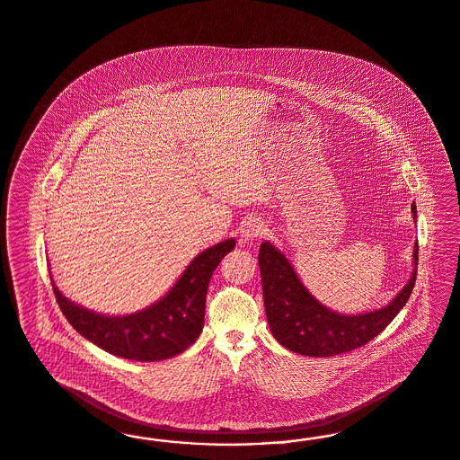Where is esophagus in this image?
Instances as JSON below:
<instances>
[{
    "label": "esophagus",
    "instance_id": "obj_1",
    "mask_svg": "<svg viewBox=\"0 0 460 460\" xmlns=\"http://www.w3.org/2000/svg\"><path fill=\"white\" fill-rule=\"evenodd\" d=\"M263 231H265L263 222L260 221V219L250 217V219H246V221L241 224L239 236L246 243V241H253V239L258 238V236H261Z\"/></svg>",
    "mask_w": 460,
    "mask_h": 460
}]
</instances>
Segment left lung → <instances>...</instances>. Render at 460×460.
I'll use <instances>...</instances> for the list:
<instances>
[{"mask_svg": "<svg viewBox=\"0 0 460 460\" xmlns=\"http://www.w3.org/2000/svg\"><path fill=\"white\" fill-rule=\"evenodd\" d=\"M416 222V206L411 204ZM260 273L265 313L273 338L294 353L305 357H333L364 347L385 330L411 296L418 270V241L412 246V271L408 284L379 309L357 314L333 311L304 286L290 260L273 243L260 244Z\"/></svg>", "mask_w": 460, "mask_h": 460, "instance_id": "8db88e82", "label": "left lung"}]
</instances>
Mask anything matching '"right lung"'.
<instances>
[{
  "label": "right lung",
  "instance_id": "add662e5",
  "mask_svg": "<svg viewBox=\"0 0 460 460\" xmlns=\"http://www.w3.org/2000/svg\"><path fill=\"white\" fill-rule=\"evenodd\" d=\"M236 246L227 238L197 254L158 301L130 314H102L64 297L52 280L58 304L69 324L98 349L136 362H158L180 355L204 328L210 277Z\"/></svg>",
  "mask_w": 460,
  "mask_h": 460
}]
</instances>
